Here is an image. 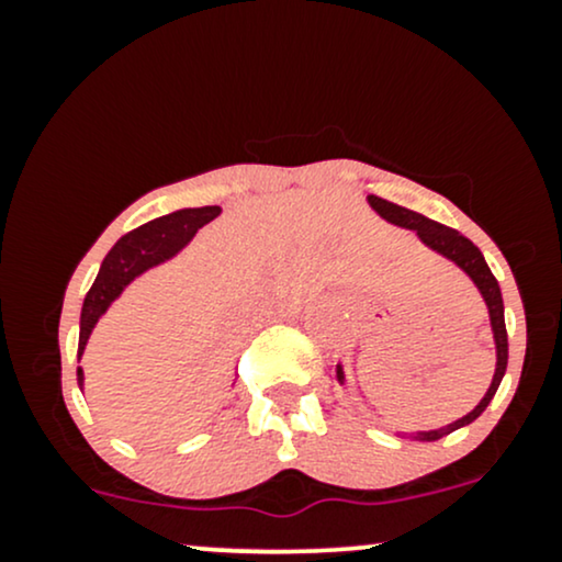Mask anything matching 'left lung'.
<instances>
[{"mask_svg":"<svg viewBox=\"0 0 562 562\" xmlns=\"http://www.w3.org/2000/svg\"><path fill=\"white\" fill-rule=\"evenodd\" d=\"M370 205L378 211L380 216L389 218V222H393V224H398V227L417 229V235H420V240L425 245H430V248L438 250V254H443L447 259L454 261L457 267L465 269V272L473 277L475 285H479L483 301H486V306H488V317H492V330H494V340H496V372H494L492 385H488L486 396H483L481 404L475 406L470 415L462 417V420L451 423V425H447V428L425 430V434H412V438H417V441H438V438L451 434V430H457V428H462V425L473 423L475 417H479L481 412L486 409L488 402H492L496 389H499L502 378H505V370H507V327H505V303H502L499 282H496L492 269H488V263H486V259H483L479 245L470 243L468 237L460 235L457 229L447 227V224H438V222H434V218L417 214V211H409V209H404V205H396V203H391V200H383L378 195H370ZM338 378L344 380V370H340V367H338Z\"/></svg>","mask_w":562,"mask_h":562,"instance_id":"left-lung-1","label":"left lung"}]
</instances>
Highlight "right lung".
<instances>
[{
	"label": "right lung",
	"instance_id": "right-lung-1",
	"mask_svg": "<svg viewBox=\"0 0 562 562\" xmlns=\"http://www.w3.org/2000/svg\"><path fill=\"white\" fill-rule=\"evenodd\" d=\"M218 216V205H203V209H184L177 214L153 218V222L142 224V227L132 229L128 235L121 237L113 245L111 254L102 261L100 274H97L94 285L89 288L87 299H83L81 308V333H79V357L87 346L89 333H92L94 322L100 314L111 306L115 295L124 290L126 282H132L139 272L147 267L166 261L169 256L177 254L182 245L190 240L195 232L209 224L211 218ZM81 370H79V385H81Z\"/></svg>",
	"mask_w": 562,
	"mask_h": 562
}]
</instances>
